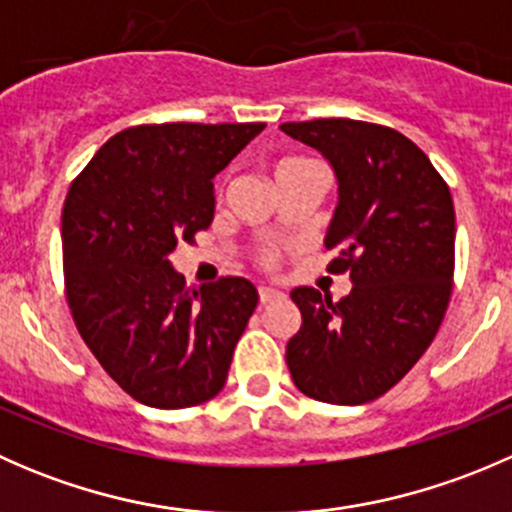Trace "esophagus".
<instances>
[{
	"mask_svg": "<svg viewBox=\"0 0 512 512\" xmlns=\"http://www.w3.org/2000/svg\"><path fill=\"white\" fill-rule=\"evenodd\" d=\"M257 294H260V304H270V302H275V299L285 297V292H280V289H275V287H260L257 289Z\"/></svg>",
	"mask_w": 512,
	"mask_h": 512,
	"instance_id": "obj_1",
	"label": "esophagus"
}]
</instances>
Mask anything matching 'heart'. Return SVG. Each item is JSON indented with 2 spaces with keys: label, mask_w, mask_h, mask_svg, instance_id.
<instances>
[{
  "label": "heart",
  "mask_w": 512,
  "mask_h": 512,
  "mask_svg": "<svg viewBox=\"0 0 512 512\" xmlns=\"http://www.w3.org/2000/svg\"><path fill=\"white\" fill-rule=\"evenodd\" d=\"M309 165H317V163H312V160H307V158H282L280 163L275 165V180L285 178V175L297 173V170L309 168ZM265 262H267V265H272V262H275V257L265 255Z\"/></svg>",
  "instance_id": "heart-1"
}]
</instances>
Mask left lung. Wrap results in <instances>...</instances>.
Returning <instances> with one entry per match:
<instances>
[{"label":"left lung","mask_w":512,"mask_h":512,"mask_svg":"<svg viewBox=\"0 0 512 512\" xmlns=\"http://www.w3.org/2000/svg\"><path fill=\"white\" fill-rule=\"evenodd\" d=\"M337 178L324 245L352 292L332 302L294 287L302 327L287 342L294 386L324 404L359 406L399 384L436 337L451 299L456 213L426 153L399 131L352 118L282 123Z\"/></svg>","instance_id":"obj_1"}]
</instances>
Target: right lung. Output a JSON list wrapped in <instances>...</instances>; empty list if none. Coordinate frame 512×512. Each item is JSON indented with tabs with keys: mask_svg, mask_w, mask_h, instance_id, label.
I'll return each mask as SVG.
<instances>
[{
	"mask_svg": "<svg viewBox=\"0 0 512 512\" xmlns=\"http://www.w3.org/2000/svg\"><path fill=\"white\" fill-rule=\"evenodd\" d=\"M262 128H126L103 143L66 195L61 250L76 329L106 374L153 409L218 396L257 307L245 277L188 287L170 252L213 223V178Z\"/></svg>",
	"mask_w": 512,
	"mask_h": 512,
	"instance_id": "obj_1",
	"label": "right lung"
}]
</instances>
